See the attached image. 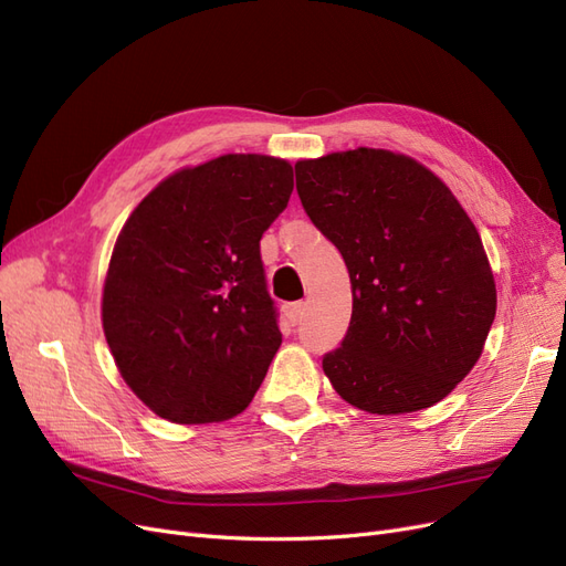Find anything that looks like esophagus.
<instances>
[{
  "label": "esophagus",
  "instance_id": "esophagus-1",
  "mask_svg": "<svg viewBox=\"0 0 566 566\" xmlns=\"http://www.w3.org/2000/svg\"><path fill=\"white\" fill-rule=\"evenodd\" d=\"M285 316H287V321H290V323L297 325V323L302 321V316H304V304H302V302L287 304V306H285Z\"/></svg>",
  "mask_w": 566,
  "mask_h": 566
}]
</instances>
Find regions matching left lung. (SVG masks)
<instances>
[{"mask_svg": "<svg viewBox=\"0 0 566 566\" xmlns=\"http://www.w3.org/2000/svg\"><path fill=\"white\" fill-rule=\"evenodd\" d=\"M312 224L339 250L352 321L323 356L335 391L368 413L430 408L482 356L495 283L474 224L449 186L380 148L295 165Z\"/></svg>", "mask_w": 566, "mask_h": 566, "instance_id": "obj_1", "label": "left lung"}]
</instances>
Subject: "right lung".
<instances>
[{"label": "right lung", "mask_w": 566, "mask_h": 566, "mask_svg": "<svg viewBox=\"0 0 566 566\" xmlns=\"http://www.w3.org/2000/svg\"><path fill=\"white\" fill-rule=\"evenodd\" d=\"M293 193V167L221 156L167 177L117 235L104 333L125 382L181 424L229 420L281 347L260 254Z\"/></svg>", "instance_id": "right-lung-1"}]
</instances>
